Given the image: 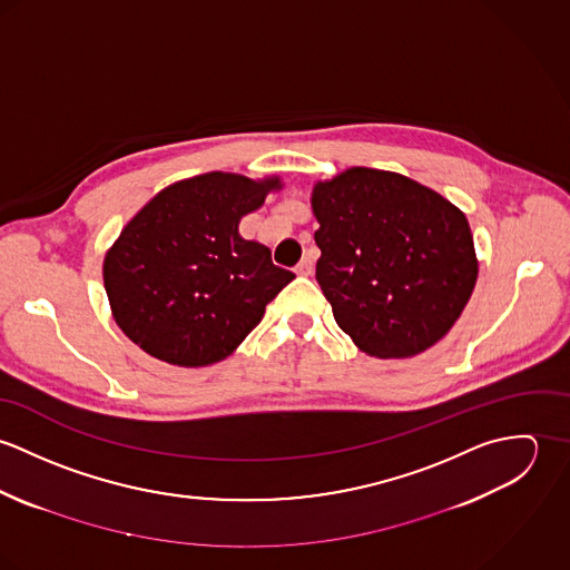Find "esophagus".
Wrapping results in <instances>:
<instances>
[{
	"mask_svg": "<svg viewBox=\"0 0 570 570\" xmlns=\"http://www.w3.org/2000/svg\"><path fill=\"white\" fill-rule=\"evenodd\" d=\"M296 274H298V276H312V274H314V258H312L309 254L298 263Z\"/></svg>",
	"mask_w": 570,
	"mask_h": 570,
	"instance_id": "esophagus-1",
	"label": "esophagus"
}]
</instances>
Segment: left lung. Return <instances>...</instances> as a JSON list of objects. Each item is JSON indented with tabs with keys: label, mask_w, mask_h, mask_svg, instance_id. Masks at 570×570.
<instances>
[{
	"label": "left lung",
	"mask_w": 570,
	"mask_h": 570,
	"mask_svg": "<svg viewBox=\"0 0 570 570\" xmlns=\"http://www.w3.org/2000/svg\"><path fill=\"white\" fill-rule=\"evenodd\" d=\"M316 278L337 326L373 357H412L459 321L479 258L468 217L406 175L353 166L316 181Z\"/></svg>",
	"instance_id": "8db88e82"
}]
</instances>
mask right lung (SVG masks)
Here are the masks:
<instances>
[{"mask_svg":"<svg viewBox=\"0 0 570 570\" xmlns=\"http://www.w3.org/2000/svg\"><path fill=\"white\" fill-rule=\"evenodd\" d=\"M281 177L213 170L145 204L107 249L111 316L145 353L186 368L226 360L296 276L239 235V222L281 190Z\"/></svg>","mask_w":570,"mask_h":570,"instance_id":"right-lung-1","label":"right lung"}]
</instances>
